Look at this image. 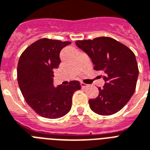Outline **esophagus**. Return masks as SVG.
Listing matches in <instances>:
<instances>
[{
  "label": "esophagus",
  "instance_id": "obj_1",
  "mask_svg": "<svg viewBox=\"0 0 150 150\" xmlns=\"http://www.w3.org/2000/svg\"><path fill=\"white\" fill-rule=\"evenodd\" d=\"M81 87H82V88H85V87H87L88 85L86 84V83H84L81 82Z\"/></svg>",
  "mask_w": 150,
  "mask_h": 150
}]
</instances>
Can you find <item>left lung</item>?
Segmentation results:
<instances>
[{"instance_id": "obj_1", "label": "left lung", "mask_w": 150, "mask_h": 150, "mask_svg": "<svg viewBox=\"0 0 150 150\" xmlns=\"http://www.w3.org/2000/svg\"><path fill=\"white\" fill-rule=\"evenodd\" d=\"M76 45L87 53L95 70L105 73V85L90 99V108L100 115H111L126 105L136 91L139 69L136 56L122 43L110 37L78 40Z\"/></svg>"}]
</instances>
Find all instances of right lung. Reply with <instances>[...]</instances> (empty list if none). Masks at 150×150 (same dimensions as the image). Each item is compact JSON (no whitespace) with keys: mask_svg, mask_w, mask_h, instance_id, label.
<instances>
[{"mask_svg":"<svg viewBox=\"0 0 150 150\" xmlns=\"http://www.w3.org/2000/svg\"><path fill=\"white\" fill-rule=\"evenodd\" d=\"M70 42L41 39L26 49L19 58L18 83L27 104L38 115L50 119L63 117L72 106V97L80 82L53 85V70L60 63L59 53Z\"/></svg>","mask_w":150,"mask_h":150,"instance_id":"obj_1","label":"right lung"}]
</instances>
